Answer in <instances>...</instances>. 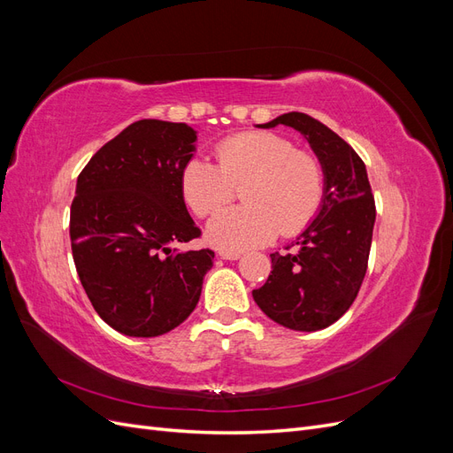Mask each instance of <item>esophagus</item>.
I'll list each match as a JSON object with an SVG mask.
<instances>
[{
    "instance_id": "obj_1",
    "label": "esophagus",
    "mask_w": 453,
    "mask_h": 453,
    "mask_svg": "<svg viewBox=\"0 0 453 453\" xmlns=\"http://www.w3.org/2000/svg\"><path fill=\"white\" fill-rule=\"evenodd\" d=\"M219 257L225 260H238L242 255L238 251H219Z\"/></svg>"
}]
</instances>
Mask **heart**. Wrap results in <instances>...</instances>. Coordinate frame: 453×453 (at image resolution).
Masks as SVG:
<instances>
[{"mask_svg": "<svg viewBox=\"0 0 453 453\" xmlns=\"http://www.w3.org/2000/svg\"><path fill=\"white\" fill-rule=\"evenodd\" d=\"M217 164L193 157L181 170V195L198 217H210L244 185L245 206L219 212L208 240L226 251L293 238L311 225L325 198L319 158L276 132H242L215 145Z\"/></svg>", "mask_w": 453, "mask_h": 453, "instance_id": "heart-1", "label": "heart"}]
</instances>
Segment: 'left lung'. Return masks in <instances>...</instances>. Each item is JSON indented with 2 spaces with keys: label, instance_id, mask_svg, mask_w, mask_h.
<instances>
[{
  "label": "left lung",
  "instance_id": "obj_1",
  "mask_svg": "<svg viewBox=\"0 0 453 453\" xmlns=\"http://www.w3.org/2000/svg\"><path fill=\"white\" fill-rule=\"evenodd\" d=\"M278 125L304 134L323 166L325 198L319 215L293 243L298 250L270 255L272 272L253 298L287 328L321 331L349 310L361 289L376 221L374 195L361 157L323 122L293 111L260 127Z\"/></svg>",
  "mask_w": 453,
  "mask_h": 453
}]
</instances>
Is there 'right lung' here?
Returning <instances> with one entry per match:
<instances>
[{"label":"right lung","mask_w":453,"mask_h":453,"mask_svg":"<svg viewBox=\"0 0 453 453\" xmlns=\"http://www.w3.org/2000/svg\"><path fill=\"white\" fill-rule=\"evenodd\" d=\"M196 132L143 119L107 142L77 177L70 238L83 289L127 336H160L198 304L211 250L175 251L202 232L181 195Z\"/></svg>","instance_id":"right-lung-1"}]
</instances>
